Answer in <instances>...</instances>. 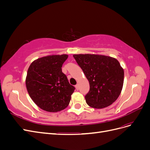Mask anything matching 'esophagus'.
<instances>
[{"mask_svg": "<svg viewBox=\"0 0 150 150\" xmlns=\"http://www.w3.org/2000/svg\"><path fill=\"white\" fill-rule=\"evenodd\" d=\"M75 88H76V90H78V89H79V86H78V84H76V85L75 86Z\"/></svg>", "mask_w": 150, "mask_h": 150, "instance_id": "1", "label": "esophagus"}]
</instances>
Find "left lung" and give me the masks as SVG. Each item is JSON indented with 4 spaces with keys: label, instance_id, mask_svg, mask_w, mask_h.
Instances as JSON below:
<instances>
[{
    "label": "left lung",
    "instance_id": "obj_1",
    "mask_svg": "<svg viewBox=\"0 0 150 150\" xmlns=\"http://www.w3.org/2000/svg\"><path fill=\"white\" fill-rule=\"evenodd\" d=\"M89 83L85 96L90 107L101 109L110 106L118 98L124 83V70L116 59L98 54H74Z\"/></svg>",
    "mask_w": 150,
    "mask_h": 150
}]
</instances>
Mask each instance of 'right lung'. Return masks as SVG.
<instances>
[{
	"label": "right lung",
	"instance_id": "add662e5",
	"mask_svg": "<svg viewBox=\"0 0 150 150\" xmlns=\"http://www.w3.org/2000/svg\"><path fill=\"white\" fill-rule=\"evenodd\" d=\"M67 54L50 55L31 63L27 73L28 92L36 105L48 112H58L69 105L75 88L62 72Z\"/></svg>",
	"mask_w": 150,
	"mask_h": 150
}]
</instances>
